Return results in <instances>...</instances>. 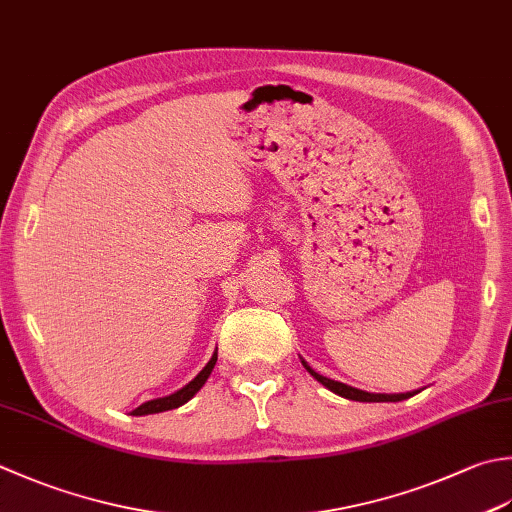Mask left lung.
<instances>
[{
  "mask_svg": "<svg viewBox=\"0 0 512 512\" xmlns=\"http://www.w3.org/2000/svg\"><path fill=\"white\" fill-rule=\"evenodd\" d=\"M304 368L308 370L310 375H313L319 384H324L328 390H333L335 395L339 397H346V399H353V402H402V399H408L413 397L415 393H397V395H384V393H366V390H359V388H353L348 384H342V382H335V379H328L324 375L315 373L313 368H310L304 359H302Z\"/></svg>",
  "mask_w": 512,
  "mask_h": 512,
  "instance_id": "obj_1",
  "label": "left lung"
}]
</instances>
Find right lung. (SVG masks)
I'll use <instances>...</instances> for the list:
<instances>
[{"label":"right lung","mask_w":512,"mask_h":512,"mask_svg":"<svg viewBox=\"0 0 512 512\" xmlns=\"http://www.w3.org/2000/svg\"><path fill=\"white\" fill-rule=\"evenodd\" d=\"M215 362H217V353H215L213 357H210V362L202 368V373H199V375L193 379V382H188L184 388H179L177 393L168 395V397L150 399V402H146V404H142L139 408H135L130 415H153V413H164V410H173V408L184 406V404L188 402V399H193L197 390L206 384V379L210 377V373H213Z\"/></svg>","instance_id":"add662e5"}]
</instances>
